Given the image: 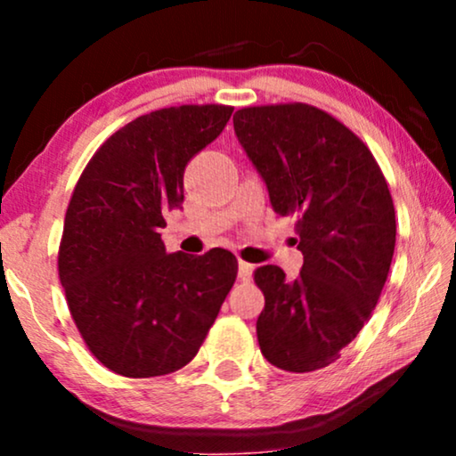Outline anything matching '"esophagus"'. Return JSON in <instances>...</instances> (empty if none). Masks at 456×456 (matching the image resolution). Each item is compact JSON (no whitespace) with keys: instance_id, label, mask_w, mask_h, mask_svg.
<instances>
[{"instance_id":"obj_1","label":"esophagus","mask_w":456,"mask_h":456,"mask_svg":"<svg viewBox=\"0 0 456 456\" xmlns=\"http://www.w3.org/2000/svg\"><path fill=\"white\" fill-rule=\"evenodd\" d=\"M239 278L242 282H251L253 280V265L247 261H239Z\"/></svg>"}]
</instances>
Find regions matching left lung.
<instances>
[{
    "mask_svg": "<svg viewBox=\"0 0 456 456\" xmlns=\"http://www.w3.org/2000/svg\"><path fill=\"white\" fill-rule=\"evenodd\" d=\"M234 134L278 216L297 217L301 273L255 272L265 307L264 357L284 371L340 359L376 307L395 255V205L370 149L345 124L305 103L239 110Z\"/></svg>",
    "mask_w": 456,
    "mask_h": 456,
    "instance_id": "obj_1",
    "label": "left lung"
}]
</instances>
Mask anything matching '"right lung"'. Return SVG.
Masks as SVG:
<instances>
[{"label": "right lung", "instance_id": "obj_1", "mask_svg": "<svg viewBox=\"0 0 456 456\" xmlns=\"http://www.w3.org/2000/svg\"><path fill=\"white\" fill-rule=\"evenodd\" d=\"M230 116L228 105H180L136 118L99 147L72 192L60 282L89 351L120 376L184 367L232 289V253H167L159 234L166 211L183 209L186 164Z\"/></svg>", "mask_w": 456, "mask_h": 456}]
</instances>
